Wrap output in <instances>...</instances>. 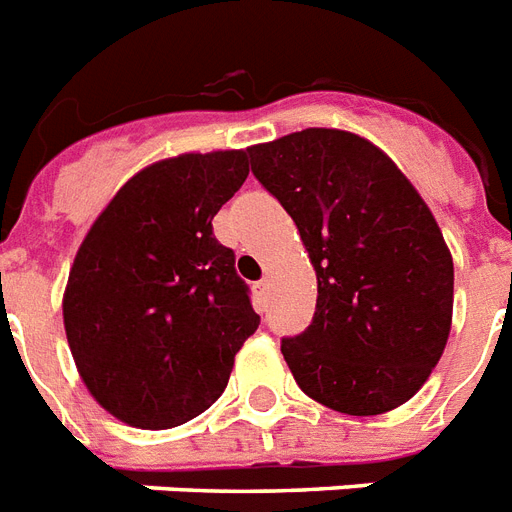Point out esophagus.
<instances>
[{"mask_svg": "<svg viewBox=\"0 0 512 512\" xmlns=\"http://www.w3.org/2000/svg\"><path fill=\"white\" fill-rule=\"evenodd\" d=\"M255 290H257V298L265 300V295H268V279H260V282L255 284Z\"/></svg>", "mask_w": 512, "mask_h": 512, "instance_id": "esophagus-1", "label": "esophagus"}]
</instances>
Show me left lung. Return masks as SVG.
Masks as SVG:
<instances>
[{
    "instance_id": "left-lung-1",
    "label": "left lung",
    "mask_w": 512,
    "mask_h": 512,
    "mask_svg": "<svg viewBox=\"0 0 512 512\" xmlns=\"http://www.w3.org/2000/svg\"><path fill=\"white\" fill-rule=\"evenodd\" d=\"M317 271V311L282 354L311 400L349 416L408 403L451 333L454 260L395 161L338 128L247 150Z\"/></svg>"
}]
</instances>
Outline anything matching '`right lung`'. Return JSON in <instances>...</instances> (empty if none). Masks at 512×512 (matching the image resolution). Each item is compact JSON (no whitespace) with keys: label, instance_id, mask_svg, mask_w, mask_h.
Listing matches in <instances>:
<instances>
[{"label":"right lung","instance_id":"1","mask_svg":"<svg viewBox=\"0 0 512 512\" xmlns=\"http://www.w3.org/2000/svg\"><path fill=\"white\" fill-rule=\"evenodd\" d=\"M247 174L244 150L152 163L77 249L66 341L96 403L131 427L169 429L204 413L260 325L233 249L212 230Z\"/></svg>","mask_w":512,"mask_h":512}]
</instances>
